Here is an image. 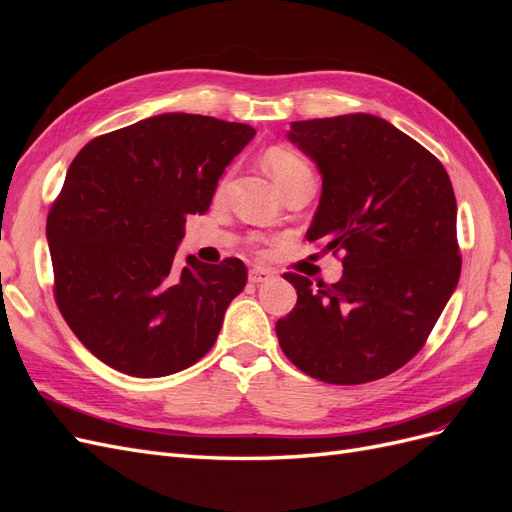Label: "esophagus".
I'll use <instances>...</instances> for the list:
<instances>
[{
  "label": "esophagus",
  "mask_w": 512,
  "mask_h": 512,
  "mask_svg": "<svg viewBox=\"0 0 512 512\" xmlns=\"http://www.w3.org/2000/svg\"><path fill=\"white\" fill-rule=\"evenodd\" d=\"M271 277H273V271H269V269H265V267H254V269H250V282H252V284H262V282L271 280Z\"/></svg>",
  "instance_id": "1"
}]
</instances>
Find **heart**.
Listing matches in <instances>:
<instances>
[{
    "label": "heart",
    "instance_id": "1",
    "mask_svg": "<svg viewBox=\"0 0 512 512\" xmlns=\"http://www.w3.org/2000/svg\"><path fill=\"white\" fill-rule=\"evenodd\" d=\"M265 164L269 168V173L273 175V179L280 185L297 175L312 173V170H309V164L299 156V153L286 147L269 149L265 156Z\"/></svg>",
    "mask_w": 512,
    "mask_h": 512
}]
</instances>
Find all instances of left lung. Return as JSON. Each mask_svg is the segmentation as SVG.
Segmentation results:
<instances>
[{"label": "left lung", "instance_id": "left-lung-1", "mask_svg": "<svg viewBox=\"0 0 512 512\" xmlns=\"http://www.w3.org/2000/svg\"><path fill=\"white\" fill-rule=\"evenodd\" d=\"M288 138L322 175L305 237L344 252V275L312 288L286 273L297 305L277 320V339L322 382L389 376L425 346L459 282L451 179L433 153L376 115L292 121Z\"/></svg>", "mask_w": 512, "mask_h": 512}]
</instances>
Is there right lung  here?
<instances>
[{"label": "right lung", "mask_w": 512, "mask_h": 512, "mask_svg": "<svg viewBox=\"0 0 512 512\" xmlns=\"http://www.w3.org/2000/svg\"><path fill=\"white\" fill-rule=\"evenodd\" d=\"M256 130L164 113L89 141L46 218L55 301L81 344L136 378L194 365L245 288L239 258L175 260L185 218L205 213L218 179Z\"/></svg>", "instance_id": "1"}]
</instances>
